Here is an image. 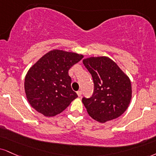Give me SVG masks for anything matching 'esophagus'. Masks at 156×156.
I'll use <instances>...</instances> for the list:
<instances>
[{
	"label": "esophagus",
	"instance_id": "1",
	"mask_svg": "<svg viewBox=\"0 0 156 156\" xmlns=\"http://www.w3.org/2000/svg\"><path fill=\"white\" fill-rule=\"evenodd\" d=\"M77 94H78V97H81L82 91H77Z\"/></svg>",
	"mask_w": 156,
	"mask_h": 156
}]
</instances>
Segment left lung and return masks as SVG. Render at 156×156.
Returning <instances> with one entry per match:
<instances>
[{
    "label": "left lung",
    "instance_id": "1",
    "mask_svg": "<svg viewBox=\"0 0 156 156\" xmlns=\"http://www.w3.org/2000/svg\"><path fill=\"white\" fill-rule=\"evenodd\" d=\"M83 63L94 82L93 94L82 99L89 115L100 123L117 119L126 110L132 99L128 76L108 57H90Z\"/></svg>",
    "mask_w": 156,
    "mask_h": 156
}]
</instances>
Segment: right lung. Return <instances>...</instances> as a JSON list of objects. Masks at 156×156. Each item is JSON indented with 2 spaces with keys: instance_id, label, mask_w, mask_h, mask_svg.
Here are the masks:
<instances>
[{
  "instance_id": "1",
  "label": "right lung",
  "mask_w": 156,
  "mask_h": 156,
  "mask_svg": "<svg viewBox=\"0 0 156 156\" xmlns=\"http://www.w3.org/2000/svg\"><path fill=\"white\" fill-rule=\"evenodd\" d=\"M83 56L52 50L30 69L24 79V90L30 105L47 117L65 110L78 97L71 88L68 71Z\"/></svg>"
}]
</instances>
